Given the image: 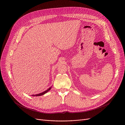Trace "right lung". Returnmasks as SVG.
Masks as SVG:
<instances>
[{
  "label": "right lung",
  "mask_w": 125,
  "mask_h": 125,
  "mask_svg": "<svg viewBox=\"0 0 125 125\" xmlns=\"http://www.w3.org/2000/svg\"><path fill=\"white\" fill-rule=\"evenodd\" d=\"M52 87V86L50 87L48 89H47V90H46V91H44V92H42V93H40V94H36V95H32V96H42V95H43L45 94L46 93H47L48 92H49V91L51 89Z\"/></svg>",
  "instance_id": "1"
}]
</instances>
